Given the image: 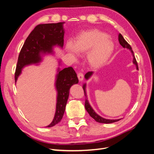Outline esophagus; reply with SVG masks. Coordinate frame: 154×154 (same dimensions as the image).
I'll return each instance as SVG.
<instances>
[{"label":"esophagus","mask_w":154,"mask_h":154,"mask_svg":"<svg viewBox=\"0 0 154 154\" xmlns=\"http://www.w3.org/2000/svg\"><path fill=\"white\" fill-rule=\"evenodd\" d=\"M78 80H80V82L83 81V74L82 72H78Z\"/></svg>","instance_id":"1"}]
</instances>
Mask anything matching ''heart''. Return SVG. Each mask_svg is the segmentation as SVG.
I'll list each match as a JSON object with an SVG mask.
<instances>
[{"label": "heart", "mask_w": 154, "mask_h": 154, "mask_svg": "<svg viewBox=\"0 0 154 154\" xmlns=\"http://www.w3.org/2000/svg\"><path fill=\"white\" fill-rule=\"evenodd\" d=\"M114 49L113 42L106 32L98 29H92L82 32L74 41L66 45L67 53L75 58L79 54L87 53V60L93 68L101 67L108 61Z\"/></svg>", "instance_id": "1"}]
</instances>
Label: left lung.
I'll return each mask as SVG.
<instances>
[{"mask_svg":"<svg viewBox=\"0 0 154 154\" xmlns=\"http://www.w3.org/2000/svg\"><path fill=\"white\" fill-rule=\"evenodd\" d=\"M118 40H119V44L122 45V46L124 48H127L128 49L131 53H132L133 57H134V60H133V63L134 64L136 65L137 69H138V66H137V63L136 61V59L135 58L134 55V52L132 51V49L131 48V46L130 45V44L127 42V41L125 40V38H123V36L122 35V34H119L118 36ZM93 72L92 71H89L85 74V78L86 80H88L89 79L90 77L92 75ZM85 87H86V84H84L83 86V91H84V94H85V108L86 109V110L88 112V113L89 114V115L91 116V117L94 119L96 122H98V123H114L116 122H118L120 119H105L101 117L98 114H97L95 111L92 109V108L91 107V106L90 105L89 103H88V101L87 99V94H86V91H85Z\"/></svg>","mask_w":154,"mask_h":154,"instance_id":"left-lung-1","label":"left lung"}]
</instances>
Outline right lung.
Wrapping results in <instances>:
<instances>
[{"instance_id":"obj_1","label":"right lung","mask_w":154,"mask_h":154,"mask_svg":"<svg viewBox=\"0 0 154 154\" xmlns=\"http://www.w3.org/2000/svg\"><path fill=\"white\" fill-rule=\"evenodd\" d=\"M64 22L42 24L36 26L26 38L18 55L15 73V83L22 69L28 65L42 61L41 54L52 53L55 45L63 48ZM78 83L77 74L72 67L62 70L58 69L55 86L57 91L56 112L53 122L47 127H52L62 120L64 114L71 87Z\"/></svg>"}]
</instances>
